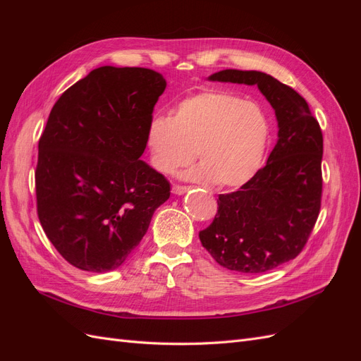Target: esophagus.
<instances>
[{
  "label": "esophagus",
  "mask_w": 361,
  "mask_h": 361,
  "mask_svg": "<svg viewBox=\"0 0 361 361\" xmlns=\"http://www.w3.org/2000/svg\"><path fill=\"white\" fill-rule=\"evenodd\" d=\"M188 190H190V187H185V185H173V188H171L173 194H178V195L185 194Z\"/></svg>",
  "instance_id": "1"
}]
</instances>
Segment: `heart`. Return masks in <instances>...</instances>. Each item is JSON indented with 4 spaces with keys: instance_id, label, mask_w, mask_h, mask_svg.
<instances>
[{
    "instance_id": "b5f03b06",
    "label": "heart",
    "mask_w": 361,
    "mask_h": 361,
    "mask_svg": "<svg viewBox=\"0 0 361 361\" xmlns=\"http://www.w3.org/2000/svg\"><path fill=\"white\" fill-rule=\"evenodd\" d=\"M269 137L262 108L232 93L204 90L173 108L171 117L155 116L146 133L154 167L171 174L197 158L200 167L187 178L233 190L255 176Z\"/></svg>"
}]
</instances>
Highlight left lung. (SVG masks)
<instances>
[{"label": "left lung", "mask_w": 361, "mask_h": 361, "mask_svg": "<svg viewBox=\"0 0 361 361\" xmlns=\"http://www.w3.org/2000/svg\"><path fill=\"white\" fill-rule=\"evenodd\" d=\"M211 81L257 85L279 122L267 166L233 192L218 195V211L199 238L218 265L257 274L297 257L321 211L322 130L304 97L274 76L226 69Z\"/></svg>", "instance_id": "1"}]
</instances>
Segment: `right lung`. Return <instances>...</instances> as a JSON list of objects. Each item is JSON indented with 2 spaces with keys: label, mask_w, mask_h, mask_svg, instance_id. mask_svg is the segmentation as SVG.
<instances>
[{
  "label": "right lung",
  "mask_w": 361,
  "mask_h": 361,
  "mask_svg": "<svg viewBox=\"0 0 361 361\" xmlns=\"http://www.w3.org/2000/svg\"><path fill=\"white\" fill-rule=\"evenodd\" d=\"M166 85L152 69L102 66L52 106L39 140L37 216L75 268H118L170 197V182L140 159Z\"/></svg>",
  "instance_id": "add662e5"
}]
</instances>
